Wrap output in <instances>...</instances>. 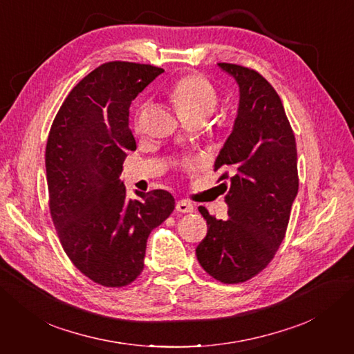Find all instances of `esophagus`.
<instances>
[{
    "label": "esophagus",
    "mask_w": 354,
    "mask_h": 354,
    "mask_svg": "<svg viewBox=\"0 0 354 354\" xmlns=\"http://www.w3.org/2000/svg\"><path fill=\"white\" fill-rule=\"evenodd\" d=\"M176 209H177L178 212H194L195 207L192 205V203H190L189 201L181 199V201H178V202L176 203Z\"/></svg>",
    "instance_id": "esophagus-1"
}]
</instances>
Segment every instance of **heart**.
<instances>
[{
    "mask_svg": "<svg viewBox=\"0 0 354 354\" xmlns=\"http://www.w3.org/2000/svg\"><path fill=\"white\" fill-rule=\"evenodd\" d=\"M176 108L181 118H207L218 103V94L214 85L201 75H187L178 80L171 90ZM138 125V122H137Z\"/></svg>",
    "mask_w": 354,
    "mask_h": 354,
    "instance_id": "1",
    "label": "heart"
}]
</instances>
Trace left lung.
I'll return each mask as SVG.
<instances>
[{
	"label": "left lung",
	"instance_id": "left-lung-1",
	"mask_svg": "<svg viewBox=\"0 0 354 354\" xmlns=\"http://www.w3.org/2000/svg\"><path fill=\"white\" fill-rule=\"evenodd\" d=\"M218 68L239 87L238 113L232 133L214 162L229 178L224 198L229 218L199 212L207 236L198 245L199 264L214 279L239 283L259 274L272 261L288 227L298 194L297 145L283 104L259 72L232 63Z\"/></svg>",
	"mask_w": 354,
	"mask_h": 354
}]
</instances>
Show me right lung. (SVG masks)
Instances as JSON below:
<instances>
[{"mask_svg":"<svg viewBox=\"0 0 354 354\" xmlns=\"http://www.w3.org/2000/svg\"><path fill=\"white\" fill-rule=\"evenodd\" d=\"M164 69L109 62L81 80L51 125L46 149L50 212L62 246L95 283L120 288L145 267L151 232L174 209L167 190L128 199L120 178L136 151L130 104Z\"/></svg>","mask_w":354,"mask_h":354,"instance_id":"right-lung-1","label":"right lung"}]
</instances>
